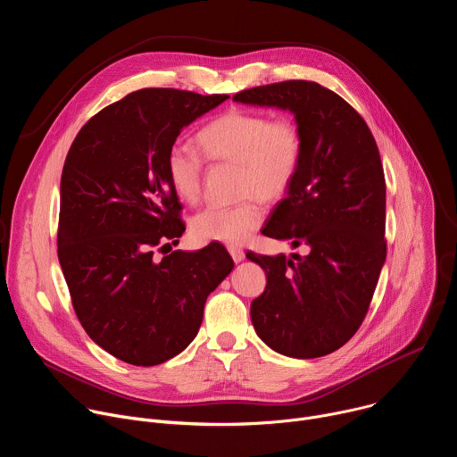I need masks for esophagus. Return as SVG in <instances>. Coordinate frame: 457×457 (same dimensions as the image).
I'll use <instances>...</instances> for the list:
<instances>
[{
    "label": "esophagus",
    "mask_w": 457,
    "mask_h": 457,
    "mask_svg": "<svg viewBox=\"0 0 457 457\" xmlns=\"http://www.w3.org/2000/svg\"><path fill=\"white\" fill-rule=\"evenodd\" d=\"M228 251H229V254H231V258L235 260V262H242V260H244V251L240 249V247H237V245H229L228 247Z\"/></svg>",
    "instance_id": "1"
}]
</instances>
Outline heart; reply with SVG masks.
I'll return each mask as SVG.
<instances>
[{
  "label": "heart",
  "instance_id": "b5f03b06",
  "mask_svg": "<svg viewBox=\"0 0 457 457\" xmlns=\"http://www.w3.org/2000/svg\"><path fill=\"white\" fill-rule=\"evenodd\" d=\"M195 143L212 162L238 164V191L245 199L235 206H210L199 212L191 229L201 240L242 244L264 222L262 199L277 203L295 184L303 159L302 128L289 115L271 119L262 112L233 108L201 128ZM166 173L180 201H201L204 162L197 154L171 148Z\"/></svg>",
  "mask_w": 457,
  "mask_h": 457
}]
</instances>
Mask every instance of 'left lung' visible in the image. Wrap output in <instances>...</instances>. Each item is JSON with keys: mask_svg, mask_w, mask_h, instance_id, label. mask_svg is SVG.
Segmentation results:
<instances>
[{"mask_svg": "<svg viewBox=\"0 0 457 457\" xmlns=\"http://www.w3.org/2000/svg\"><path fill=\"white\" fill-rule=\"evenodd\" d=\"M233 99L289 110L303 134L296 180L262 233L309 253H245L268 277L264 293L251 302L254 331L291 358L331 354L360 329L386 256L376 141L345 99L314 81L254 87Z\"/></svg>", "mask_w": 457, "mask_h": 457, "instance_id": "1", "label": "left lung"}]
</instances>
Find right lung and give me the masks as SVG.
<instances>
[{"mask_svg":"<svg viewBox=\"0 0 457 457\" xmlns=\"http://www.w3.org/2000/svg\"><path fill=\"white\" fill-rule=\"evenodd\" d=\"M228 97L132 92L79 129L64 161L59 264L87 335L126 363L152 367L182 353L199 333L208 295L233 270L217 242L154 254L186 229L168 152L184 126Z\"/></svg>","mask_w":457,"mask_h":457,"instance_id":"right-lung-1","label":"right lung"}]
</instances>
